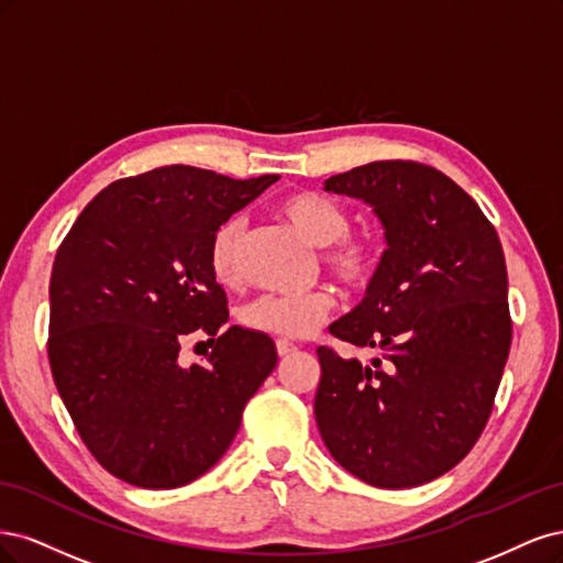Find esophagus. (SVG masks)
I'll use <instances>...</instances> for the list:
<instances>
[{
  "label": "esophagus",
  "mask_w": 563,
  "mask_h": 563,
  "mask_svg": "<svg viewBox=\"0 0 563 563\" xmlns=\"http://www.w3.org/2000/svg\"><path fill=\"white\" fill-rule=\"evenodd\" d=\"M276 351H278V355H280V357H287V355L297 353V346H295V343L285 341V339H278V341H276Z\"/></svg>",
  "instance_id": "34e87169"
}]
</instances>
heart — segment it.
<instances>
[{
	"mask_svg": "<svg viewBox=\"0 0 563 563\" xmlns=\"http://www.w3.org/2000/svg\"><path fill=\"white\" fill-rule=\"evenodd\" d=\"M280 214L308 243L324 247L322 260L332 274L351 287L372 280L378 266V247L367 235H351L346 210L320 194H292L280 203ZM243 235L241 217H227L214 229L208 245V262L217 283L239 280V245ZM334 308L328 289L297 295H262L241 308L247 330L283 339H303L320 328Z\"/></svg>",
	"mask_w": 563,
	"mask_h": 563,
	"instance_id": "b5f03b06",
	"label": "heart"
}]
</instances>
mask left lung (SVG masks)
Returning a JSON list of instances; mask_svg holds the SVG:
<instances>
[{
  "label": "left lung",
  "mask_w": 563,
  "mask_h": 563,
  "mask_svg": "<svg viewBox=\"0 0 563 563\" xmlns=\"http://www.w3.org/2000/svg\"><path fill=\"white\" fill-rule=\"evenodd\" d=\"M384 224L367 295L330 332L369 365L318 349L316 423L351 475L378 488L438 479L475 446L510 353L507 271L494 224L444 173L374 161L324 179Z\"/></svg>",
  "instance_id": "left-lung-1"
}]
</instances>
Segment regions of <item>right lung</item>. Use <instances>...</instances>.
Here are the masks:
<instances>
[{"mask_svg": "<svg viewBox=\"0 0 563 563\" xmlns=\"http://www.w3.org/2000/svg\"><path fill=\"white\" fill-rule=\"evenodd\" d=\"M276 179L194 166L117 179L60 243L48 287L51 374L84 444L114 477L142 488L201 477L274 372L271 336L239 324L222 330L227 295L208 245ZM196 329L213 351L183 368L178 349Z\"/></svg>", "mask_w": 563, "mask_h": 563, "instance_id": "obj_1", "label": "right lung"}]
</instances>
